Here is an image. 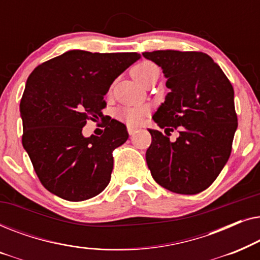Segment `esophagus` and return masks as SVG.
Returning <instances> with one entry per match:
<instances>
[{"mask_svg":"<svg viewBox=\"0 0 260 260\" xmlns=\"http://www.w3.org/2000/svg\"><path fill=\"white\" fill-rule=\"evenodd\" d=\"M137 130H138L137 127H134V126H129V127H127V131H129L130 136H134V135L137 133Z\"/></svg>","mask_w":260,"mask_h":260,"instance_id":"esophagus-1","label":"esophagus"}]
</instances>
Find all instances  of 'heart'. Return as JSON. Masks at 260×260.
I'll return each mask as SVG.
<instances>
[{"label": "heart", "mask_w": 260, "mask_h": 260, "mask_svg": "<svg viewBox=\"0 0 260 260\" xmlns=\"http://www.w3.org/2000/svg\"><path fill=\"white\" fill-rule=\"evenodd\" d=\"M156 70L158 69L155 63H152L150 61H143V62L137 63V65L131 70V73H133V77L138 81V83L143 85L145 81H147L148 78L151 76V73ZM148 115H149V108L144 105L122 106V108H118L116 110L117 118L130 126L140 125V124L144 122V119L147 118Z\"/></svg>", "instance_id": "1"}]
</instances>
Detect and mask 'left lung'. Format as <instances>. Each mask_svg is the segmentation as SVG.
Returning a JSON list of instances; mask_svg holds the SVG:
<instances>
[{
	"mask_svg": "<svg viewBox=\"0 0 260 260\" xmlns=\"http://www.w3.org/2000/svg\"><path fill=\"white\" fill-rule=\"evenodd\" d=\"M167 78L169 93L155 112L165 133L149 129L148 168L159 186L193 195L207 189L229 161L238 127L234 91L225 73L202 52H144ZM180 136L170 142V131Z\"/></svg>",
	"mask_w": 260,
	"mask_h": 260,
	"instance_id": "left-lung-1",
	"label": "left lung"
}]
</instances>
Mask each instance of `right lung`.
Masks as SVG:
<instances>
[{
	"label": "right lung",
	"mask_w": 260,
	"mask_h": 260,
	"mask_svg": "<svg viewBox=\"0 0 260 260\" xmlns=\"http://www.w3.org/2000/svg\"><path fill=\"white\" fill-rule=\"evenodd\" d=\"M138 53L73 49L35 67L20 103L22 144L46 189L69 201L102 193L111 179L112 151L125 143L126 126L116 119L102 136H83L86 120L103 116L104 95Z\"/></svg>",
	"instance_id": "obj_1"
}]
</instances>
